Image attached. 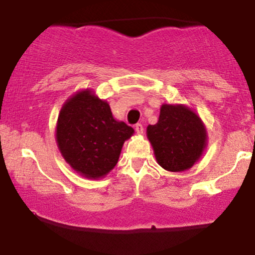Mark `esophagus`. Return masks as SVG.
<instances>
[{"mask_svg": "<svg viewBox=\"0 0 255 255\" xmlns=\"http://www.w3.org/2000/svg\"><path fill=\"white\" fill-rule=\"evenodd\" d=\"M134 128H135V131L137 134H142V131H144V127H142L141 124H136L134 126Z\"/></svg>", "mask_w": 255, "mask_h": 255, "instance_id": "esophagus-1", "label": "esophagus"}]
</instances>
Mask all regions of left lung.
<instances>
[{"mask_svg": "<svg viewBox=\"0 0 255 255\" xmlns=\"http://www.w3.org/2000/svg\"><path fill=\"white\" fill-rule=\"evenodd\" d=\"M147 137L158 164L168 171L189 169L206 146L203 122L183 105H162L158 122L147 127Z\"/></svg>", "mask_w": 255, "mask_h": 255, "instance_id": "8db88e82", "label": "left lung"}]
</instances>
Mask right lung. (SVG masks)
Listing matches in <instances>:
<instances>
[{"instance_id":"right-lung-1","label":"right lung","mask_w":255,"mask_h":255,"mask_svg":"<svg viewBox=\"0 0 255 255\" xmlns=\"http://www.w3.org/2000/svg\"><path fill=\"white\" fill-rule=\"evenodd\" d=\"M134 129L114 119L107 102L90 91L67 101L57 121V145L64 159L84 176H104L118 163Z\"/></svg>"}]
</instances>
